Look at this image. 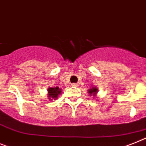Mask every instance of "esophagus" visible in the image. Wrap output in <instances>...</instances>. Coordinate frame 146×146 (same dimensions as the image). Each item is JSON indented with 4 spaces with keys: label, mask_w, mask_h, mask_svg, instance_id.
I'll return each instance as SVG.
<instances>
[{
    "label": "esophagus",
    "mask_w": 146,
    "mask_h": 146,
    "mask_svg": "<svg viewBox=\"0 0 146 146\" xmlns=\"http://www.w3.org/2000/svg\"><path fill=\"white\" fill-rule=\"evenodd\" d=\"M71 86H72V87H77V86H78V84H76V83H73V84H71Z\"/></svg>",
    "instance_id": "esophagus-1"
}]
</instances>
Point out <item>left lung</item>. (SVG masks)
<instances>
[{
    "label": "left lung",
    "instance_id": "1",
    "mask_svg": "<svg viewBox=\"0 0 146 146\" xmlns=\"http://www.w3.org/2000/svg\"><path fill=\"white\" fill-rule=\"evenodd\" d=\"M88 91L89 95L90 96H92V97H94V96H96V94H97L99 90H98V88L96 87H92L90 89H88Z\"/></svg>",
    "mask_w": 146,
    "mask_h": 146
}]
</instances>
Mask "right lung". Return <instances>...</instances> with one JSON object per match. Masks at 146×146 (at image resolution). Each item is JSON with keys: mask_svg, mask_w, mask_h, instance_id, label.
<instances>
[{"mask_svg": "<svg viewBox=\"0 0 146 146\" xmlns=\"http://www.w3.org/2000/svg\"><path fill=\"white\" fill-rule=\"evenodd\" d=\"M62 94V89L58 87L48 88L47 89V97L49 100H56L58 99V95Z\"/></svg>", "mask_w": 146, "mask_h": 146, "instance_id": "obj_1", "label": "right lung"}]
</instances>
